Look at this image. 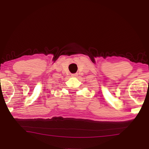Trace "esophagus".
<instances>
[{"label":"esophagus","mask_w":149,"mask_h":149,"mask_svg":"<svg viewBox=\"0 0 149 149\" xmlns=\"http://www.w3.org/2000/svg\"><path fill=\"white\" fill-rule=\"evenodd\" d=\"M77 74H72V77H77Z\"/></svg>","instance_id":"esophagus-1"}]
</instances>
